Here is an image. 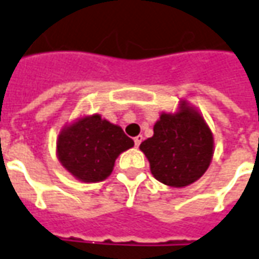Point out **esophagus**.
<instances>
[{
  "label": "esophagus",
  "mask_w": 259,
  "mask_h": 259,
  "mask_svg": "<svg viewBox=\"0 0 259 259\" xmlns=\"http://www.w3.org/2000/svg\"><path fill=\"white\" fill-rule=\"evenodd\" d=\"M141 141H143V136H137V137H135V146L136 147L140 146Z\"/></svg>",
  "instance_id": "esophagus-1"
}]
</instances>
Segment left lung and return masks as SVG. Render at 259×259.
<instances>
[{
    "mask_svg": "<svg viewBox=\"0 0 259 259\" xmlns=\"http://www.w3.org/2000/svg\"><path fill=\"white\" fill-rule=\"evenodd\" d=\"M152 176L182 189L205 174L213 157V136L202 113L186 100L175 112H162L154 135L140 144Z\"/></svg>",
    "mask_w": 259,
    "mask_h": 259,
    "instance_id": "8db88e82",
    "label": "left lung"
}]
</instances>
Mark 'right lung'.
Returning a JSON list of instances; mask_svg holds the SVG:
<instances>
[{
  "mask_svg": "<svg viewBox=\"0 0 259 259\" xmlns=\"http://www.w3.org/2000/svg\"><path fill=\"white\" fill-rule=\"evenodd\" d=\"M135 146L118 124L101 115H80L57 137V157L74 179L97 183L112 174L116 158Z\"/></svg>",
  "mask_w": 259,
  "mask_h": 259,
  "instance_id": "1",
  "label": "right lung"
}]
</instances>
